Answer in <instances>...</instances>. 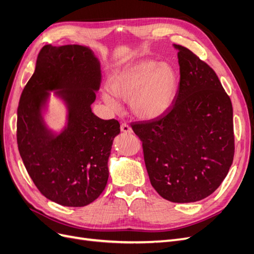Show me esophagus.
I'll return each instance as SVG.
<instances>
[{
    "label": "esophagus",
    "mask_w": 254,
    "mask_h": 254,
    "mask_svg": "<svg viewBox=\"0 0 254 254\" xmlns=\"http://www.w3.org/2000/svg\"><path fill=\"white\" fill-rule=\"evenodd\" d=\"M120 129H121V132L127 133V134L132 133V128H130V127L128 125H127V124H121Z\"/></svg>",
    "instance_id": "1"
}]
</instances>
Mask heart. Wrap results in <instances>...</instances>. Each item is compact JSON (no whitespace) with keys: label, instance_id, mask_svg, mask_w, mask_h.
<instances>
[{"label":"heart","instance_id":"1","mask_svg":"<svg viewBox=\"0 0 254 254\" xmlns=\"http://www.w3.org/2000/svg\"><path fill=\"white\" fill-rule=\"evenodd\" d=\"M108 84L112 95L122 100L130 99L129 108L135 116L155 119L173 106L179 77L170 64L142 61L117 70ZM112 95L103 93V101L117 110L118 103Z\"/></svg>","mask_w":254,"mask_h":254}]
</instances>
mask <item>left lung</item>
I'll use <instances>...</instances> for the list:
<instances>
[{
  "mask_svg": "<svg viewBox=\"0 0 254 254\" xmlns=\"http://www.w3.org/2000/svg\"><path fill=\"white\" fill-rule=\"evenodd\" d=\"M180 81L162 116L130 124L142 141L152 186L162 198L190 203L207 198L227 176L234 156L233 112L218 75L180 45Z\"/></svg>",
  "mask_w": 254,
  "mask_h": 254,
  "instance_id": "1",
  "label": "left lung"
}]
</instances>
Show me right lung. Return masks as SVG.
<instances>
[{
	"label": "right lung",
	"mask_w": 254,
	"mask_h": 254,
	"mask_svg": "<svg viewBox=\"0 0 254 254\" xmlns=\"http://www.w3.org/2000/svg\"><path fill=\"white\" fill-rule=\"evenodd\" d=\"M100 81L99 62L87 47L46 45L18 102L16 140L24 165L41 193L63 206L92 203L108 182V160L120 125L92 113ZM48 90H58L68 106V125L59 135L42 121Z\"/></svg>",
	"instance_id": "1"
}]
</instances>
